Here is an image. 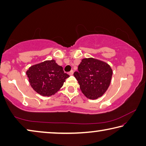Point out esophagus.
<instances>
[{
	"mask_svg": "<svg viewBox=\"0 0 146 146\" xmlns=\"http://www.w3.org/2000/svg\"><path fill=\"white\" fill-rule=\"evenodd\" d=\"M68 74H69V75H73V70L70 71V72L68 73Z\"/></svg>",
	"mask_w": 146,
	"mask_h": 146,
	"instance_id": "34e87169",
	"label": "esophagus"
}]
</instances>
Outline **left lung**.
I'll return each mask as SVG.
<instances>
[{"mask_svg": "<svg viewBox=\"0 0 146 146\" xmlns=\"http://www.w3.org/2000/svg\"><path fill=\"white\" fill-rule=\"evenodd\" d=\"M113 75L108 64L93 58H84L73 75L86 97L97 99L102 96L110 86Z\"/></svg>", "mask_w": 146, "mask_h": 146, "instance_id": "left-lung-1", "label": "left lung"}]
</instances>
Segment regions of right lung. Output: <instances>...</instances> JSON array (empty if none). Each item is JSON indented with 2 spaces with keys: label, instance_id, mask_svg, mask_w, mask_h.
Returning <instances> with one entry per match:
<instances>
[{
  "label": "right lung",
  "instance_id": "obj_1",
  "mask_svg": "<svg viewBox=\"0 0 146 146\" xmlns=\"http://www.w3.org/2000/svg\"><path fill=\"white\" fill-rule=\"evenodd\" d=\"M32 88L42 96L53 95L60 90L70 75L55 60H46L31 66L26 71Z\"/></svg>",
  "mask_w": 146,
  "mask_h": 146
}]
</instances>
